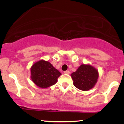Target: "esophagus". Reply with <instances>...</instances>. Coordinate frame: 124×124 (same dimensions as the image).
<instances>
[{"mask_svg": "<svg viewBox=\"0 0 124 124\" xmlns=\"http://www.w3.org/2000/svg\"><path fill=\"white\" fill-rule=\"evenodd\" d=\"M64 73H65V74H69V73H70V72H69V70L64 71Z\"/></svg>", "mask_w": 124, "mask_h": 124, "instance_id": "1", "label": "esophagus"}]
</instances>
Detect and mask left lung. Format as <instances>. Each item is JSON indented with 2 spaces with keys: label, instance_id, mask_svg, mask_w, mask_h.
I'll return each mask as SVG.
<instances>
[{
  "label": "left lung",
  "instance_id": "obj_1",
  "mask_svg": "<svg viewBox=\"0 0 124 124\" xmlns=\"http://www.w3.org/2000/svg\"><path fill=\"white\" fill-rule=\"evenodd\" d=\"M76 87L82 91L91 89L97 82L99 74L98 71L90 65L82 64L75 72L71 74Z\"/></svg>",
  "mask_w": 124,
  "mask_h": 124
}]
</instances>
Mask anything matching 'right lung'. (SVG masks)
<instances>
[{"instance_id":"1","label":"right lung","mask_w":124,"mask_h":124,"mask_svg":"<svg viewBox=\"0 0 124 124\" xmlns=\"http://www.w3.org/2000/svg\"><path fill=\"white\" fill-rule=\"evenodd\" d=\"M30 70L31 80L40 88H47L55 85L62 74L50 62L43 60L34 64Z\"/></svg>"}]
</instances>
